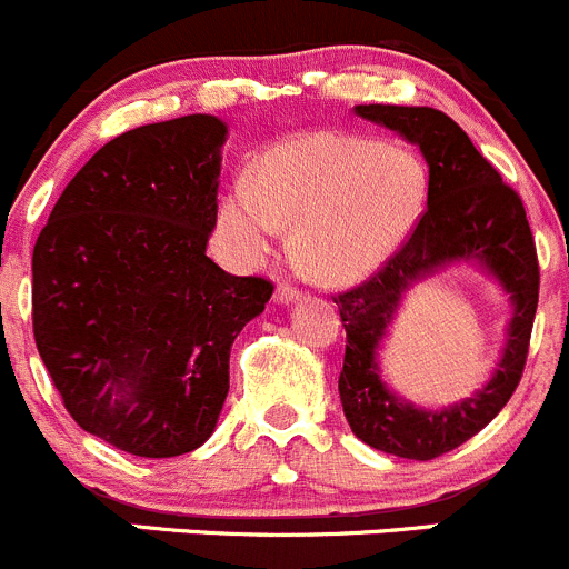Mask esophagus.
Returning <instances> with one entry per match:
<instances>
[{
	"label": "esophagus",
	"instance_id": "obj_1",
	"mask_svg": "<svg viewBox=\"0 0 569 569\" xmlns=\"http://www.w3.org/2000/svg\"><path fill=\"white\" fill-rule=\"evenodd\" d=\"M300 297H302V291L291 283H280L278 289H274V300L278 302H295V300H300Z\"/></svg>",
	"mask_w": 569,
	"mask_h": 569
}]
</instances>
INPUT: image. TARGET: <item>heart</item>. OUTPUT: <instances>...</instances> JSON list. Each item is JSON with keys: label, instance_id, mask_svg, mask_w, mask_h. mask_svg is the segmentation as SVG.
Listing matches in <instances>:
<instances>
[{"label": "heart", "instance_id": "b5f03b06", "mask_svg": "<svg viewBox=\"0 0 569 569\" xmlns=\"http://www.w3.org/2000/svg\"><path fill=\"white\" fill-rule=\"evenodd\" d=\"M427 199L421 159L401 146L315 131L272 148L221 199V227L243 263L295 227V252L326 283H357L407 241Z\"/></svg>", "mask_w": 569, "mask_h": 569}]
</instances>
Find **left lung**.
I'll list each match as a JSON object with an SVG mask.
<instances>
[{
    "label": "left lung",
    "mask_w": 569,
    "mask_h": 569,
    "mask_svg": "<svg viewBox=\"0 0 569 569\" xmlns=\"http://www.w3.org/2000/svg\"><path fill=\"white\" fill-rule=\"evenodd\" d=\"M357 114L421 148L429 184L427 210L401 249L373 278L333 297L348 333L339 398L359 440L396 458L432 460L475 438L517 390L539 302V258L519 193L502 182L452 117L429 106L381 103L357 106ZM455 259H477L500 279L512 295L515 317L489 385L446 411H423L380 381L375 357L406 289Z\"/></svg>",
    "instance_id": "8db88e82"
}]
</instances>
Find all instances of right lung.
Instances as JSON below:
<instances>
[{
    "label": "right lung",
    "mask_w": 569,
    "mask_h": 569,
    "mask_svg": "<svg viewBox=\"0 0 569 569\" xmlns=\"http://www.w3.org/2000/svg\"><path fill=\"white\" fill-rule=\"evenodd\" d=\"M227 126L188 114L106 142L33 249V337L67 412L137 458L219 423L230 348L274 286L207 258Z\"/></svg>",
    "instance_id": "right-lung-1"
}]
</instances>
